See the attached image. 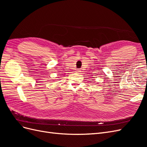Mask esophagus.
Listing matches in <instances>:
<instances>
[{"label": "esophagus", "instance_id": "esophagus-1", "mask_svg": "<svg viewBox=\"0 0 147 147\" xmlns=\"http://www.w3.org/2000/svg\"><path fill=\"white\" fill-rule=\"evenodd\" d=\"M76 72H77V73H78V74H80V73H81L82 72V70H80V69H77V70H76Z\"/></svg>", "mask_w": 147, "mask_h": 147}]
</instances>
